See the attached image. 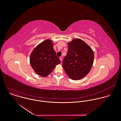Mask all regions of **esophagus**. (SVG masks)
I'll return each mask as SVG.
<instances>
[{"instance_id":"esophagus-1","label":"esophagus","mask_w":121,"mask_h":121,"mask_svg":"<svg viewBox=\"0 0 121 121\" xmlns=\"http://www.w3.org/2000/svg\"><path fill=\"white\" fill-rule=\"evenodd\" d=\"M60 61H62V56L60 57Z\"/></svg>"}]
</instances>
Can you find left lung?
I'll list each match as a JSON object with an SVG mask.
<instances>
[{"label":"left lung","mask_w":121,"mask_h":121,"mask_svg":"<svg viewBox=\"0 0 121 121\" xmlns=\"http://www.w3.org/2000/svg\"><path fill=\"white\" fill-rule=\"evenodd\" d=\"M94 59L91 48L82 40L76 38L68 43V51L63 59L62 66L70 79L79 80L89 72Z\"/></svg>","instance_id":"left-lung-1"}]
</instances>
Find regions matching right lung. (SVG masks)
<instances>
[{
    "label": "right lung",
    "mask_w": 121,
    "mask_h": 121,
    "mask_svg": "<svg viewBox=\"0 0 121 121\" xmlns=\"http://www.w3.org/2000/svg\"><path fill=\"white\" fill-rule=\"evenodd\" d=\"M53 45L51 40L46 39L39 44L31 53L30 64L35 72L41 76H48L60 63Z\"/></svg>",
    "instance_id": "right-lung-1"
}]
</instances>
